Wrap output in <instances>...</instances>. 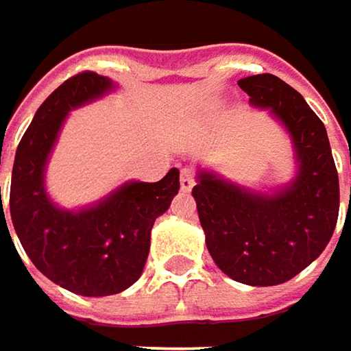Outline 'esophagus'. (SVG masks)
<instances>
[{"instance_id": "obj_1", "label": "esophagus", "mask_w": 351, "mask_h": 351, "mask_svg": "<svg viewBox=\"0 0 351 351\" xmlns=\"http://www.w3.org/2000/svg\"><path fill=\"white\" fill-rule=\"evenodd\" d=\"M193 186H195V173H193V169H182L180 171V189L184 193H189Z\"/></svg>"}]
</instances>
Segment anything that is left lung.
Wrapping results in <instances>:
<instances>
[{"instance_id": "left-lung-1", "label": "left lung", "mask_w": 351, "mask_h": 351, "mask_svg": "<svg viewBox=\"0 0 351 351\" xmlns=\"http://www.w3.org/2000/svg\"><path fill=\"white\" fill-rule=\"evenodd\" d=\"M250 106L266 109L289 134L295 175L258 191L197 169L193 197L217 268L250 287H274L305 270L329 244L339 213V180L327 130L303 95L274 75L238 81Z\"/></svg>"}]
</instances>
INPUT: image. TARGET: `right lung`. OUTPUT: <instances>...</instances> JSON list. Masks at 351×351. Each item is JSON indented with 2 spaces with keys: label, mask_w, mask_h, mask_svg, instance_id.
I'll use <instances>...</instances> for the list:
<instances>
[{
  "label": "right lung",
  "mask_w": 351,
  "mask_h": 351,
  "mask_svg": "<svg viewBox=\"0 0 351 351\" xmlns=\"http://www.w3.org/2000/svg\"><path fill=\"white\" fill-rule=\"evenodd\" d=\"M115 89L97 73L64 81L38 107L12 171L10 215L24 252L46 278L81 297L117 295L142 276L152 226L180 189L178 169H171L158 182L125 180L85 207L66 209L50 199L46 169L69 113ZM0 207V230H8L1 193Z\"/></svg>",
  "instance_id": "1"
}]
</instances>
